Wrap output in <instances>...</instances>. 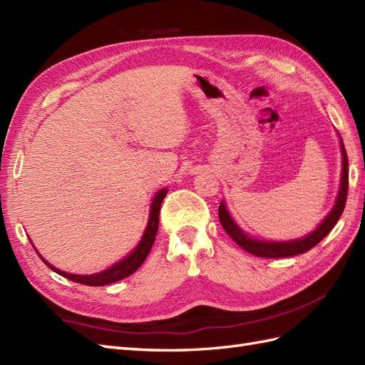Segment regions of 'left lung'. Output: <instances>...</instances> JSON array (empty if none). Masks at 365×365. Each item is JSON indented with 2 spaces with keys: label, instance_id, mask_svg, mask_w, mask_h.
Masks as SVG:
<instances>
[{
  "label": "left lung",
  "instance_id": "1",
  "mask_svg": "<svg viewBox=\"0 0 365 365\" xmlns=\"http://www.w3.org/2000/svg\"><path fill=\"white\" fill-rule=\"evenodd\" d=\"M341 152H342V173H341V187H339L338 200L335 207L332 208V212L329 213V216L323 220L322 224H319V227L314 231V233L307 235L303 239L291 240V242H263L257 239H251L236 225L235 220L231 219L224 202H220L219 220L220 224H222L225 233L233 239L242 250H245L247 252L252 254V256L264 257V259L292 257L314 248L330 233V231H332V228L336 225L338 219L341 217L346 207L347 190H349V161H347V153H346V148L342 140H341Z\"/></svg>",
  "mask_w": 365,
  "mask_h": 365
}]
</instances>
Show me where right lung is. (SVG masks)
Here are the masks:
<instances>
[{
    "label": "right lung",
    "instance_id": "1",
    "mask_svg": "<svg viewBox=\"0 0 365 365\" xmlns=\"http://www.w3.org/2000/svg\"><path fill=\"white\" fill-rule=\"evenodd\" d=\"M165 193H168V190L163 189L157 193L155 197H153L152 207H150L149 224L146 227L145 235H143V239L140 240L138 247L132 251L126 259L115 263L114 267H111L109 269H106L103 272H98V274H93V275H76V274H68V272H63L58 268H54L47 260H43L41 256L39 257L43 260V263H46L50 269L58 272L59 275H62V277L70 279L71 282H76V283L86 284V286H105V284H111V283H115L118 280H123V279L129 277V275L134 274L141 267L143 262L146 260L148 254L152 250L153 242H155L158 224H160V208H161V202L164 200Z\"/></svg>",
    "mask_w": 365,
    "mask_h": 365
}]
</instances>
